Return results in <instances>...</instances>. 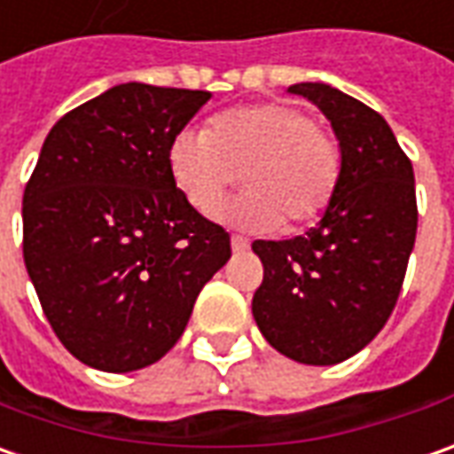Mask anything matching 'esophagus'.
I'll return each mask as SVG.
<instances>
[{
  "mask_svg": "<svg viewBox=\"0 0 454 454\" xmlns=\"http://www.w3.org/2000/svg\"><path fill=\"white\" fill-rule=\"evenodd\" d=\"M232 249L234 252H245V249H249V242L239 234H232Z\"/></svg>",
  "mask_w": 454,
  "mask_h": 454,
  "instance_id": "34e87169",
  "label": "esophagus"
}]
</instances>
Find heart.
<instances>
[{
  "label": "heart",
  "mask_w": 454,
  "mask_h": 454,
  "mask_svg": "<svg viewBox=\"0 0 454 454\" xmlns=\"http://www.w3.org/2000/svg\"><path fill=\"white\" fill-rule=\"evenodd\" d=\"M169 175L197 212H209L239 172L247 192L217 209L249 230L300 227L333 202L342 157L333 137L285 102L227 109L207 129H182L167 152Z\"/></svg>",
  "instance_id": "obj_1"
}]
</instances>
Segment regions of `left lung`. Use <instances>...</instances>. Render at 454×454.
<instances>
[{
	"label": "left lung",
	"mask_w": 454,
	"mask_h": 454,
	"mask_svg": "<svg viewBox=\"0 0 454 454\" xmlns=\"http://www.w3.org/2000/svg\"><path fill=\"white\" fill-rule=\"evenodd\" d=\"M330 120L340 182L317 227L254 239L264 279L252 315L264 340L302 364H337L375 340L395 309L418 234L415 175L390 124L322 82L292 84Z\"/></svg>",
	"instance_id": "1"
}]
</instances>
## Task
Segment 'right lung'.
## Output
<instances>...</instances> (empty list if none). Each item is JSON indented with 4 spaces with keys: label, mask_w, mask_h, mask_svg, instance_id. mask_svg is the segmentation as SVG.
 Returning a JSON list of instances; mask_svg holds the SVG:
<instances>
[{
    "label": "right lung",
    "mask_w": 454,
    "mask_h": 454,
    "mask_svg": "<svg viewBox=\"0 0 454 454\" xmlns=\"http://www.w3.org/2000/svg\"><path fill=\"white\" fill-rule=\"evenodd\" d=\"M209 97L117 84L67 112L42 145L21 200L24 264L59 342L94 370L162 360L232 254L167 164Z\"/></svg>",
    "instance_id": "1"
}]
</instances>
